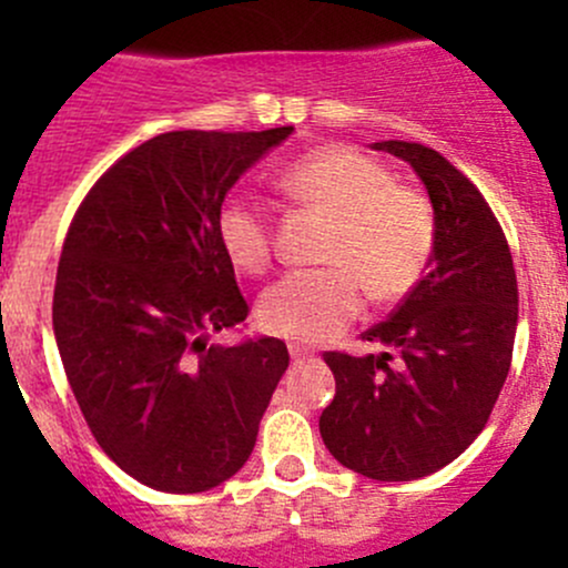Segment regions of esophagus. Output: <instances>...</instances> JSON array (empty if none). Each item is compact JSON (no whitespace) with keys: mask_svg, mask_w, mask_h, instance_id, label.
<instances>
[{"mask_svg":"<svg viewBox=\"0 0 568 568\" xmlns=\"http://www.w3.org/2000/svg\"><path fill=\"white\" fill-rule=\"evenodd\" d=\"M288 352H291V359H294V363H305V359H313L311 348L300 346V343H291Z\"/></svg>","mask_w":568,"mask_h":568,"instance_id":"esophagus-1","label":"esophagus"}]
</instances>
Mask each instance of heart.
I'll return each mask as SVG.
<instances>
[{"label":"heart","mask_w":568,"mask_h":568,"mask_svg":"<svg viewBox=\"0 0 568 568\" xmlns=\"http://www.w3.org/2000/svg\"><path fill=\"white\" fill-rule=\"evenodd\" d=\"M277 186L329 220L318 247L326 266L274 283L257 307L263 329L296 343L329 341L359 316L363 288L374 302H395L420 283L437 244L432 203L374 156L354 145L318 148L283 170ZM216 236L239 272L261 274L272 263V225L255 200H225Z\"/></svg>","instance_id":"obj_1"}]
</instances>
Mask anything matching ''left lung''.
<instances>
[{
  "mask_svg": "<svg viewBox=\"0 0 568 568\" xmlns=\"http://www.w3.org/2000/svg\"><path fill=\"white\" fill-rule=\"evenodd\" d=\"M374 148L409 162L426 183L437 244L390 318L363 332L385 352L324 354L335 398L318 428L343 467L415 480L464 454L495 409L517 335V274L500 222L462 170L417 142Z\"/></svg>",
  "mask_w": 568,
  "mask_h": 568,
  "instance_id": "obj_1",
  "label": "left lung"
}]
</instances>
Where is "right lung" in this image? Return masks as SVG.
Segmentation results:
<instances>
[{"label":"right lung","instance_id":"obj_1","mask_svg":"<svg viewBox=\"0 0 568 568\" xmlns=\"http://www.w3.org/2000/svg\"><path fill=\"white\" fill-rule=\"evenodd\" d=\"M294 125L168 131L112 164L68 227L57 348L101 450L140 484L194 495L236 475L288 348L209 346L250 305L216 236L233 183Z\"/></svg>","mask_w":568,"mask_h":568}]
</instances>
